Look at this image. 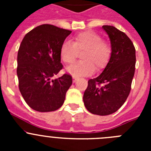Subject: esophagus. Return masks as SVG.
<instances>
[{"instance_id":"obj_1","label":"esophagus","mask_w":151,"mask_h":151,"mask_svg":"<svg viewBox=\"0 0 151 151\" xmlns=\"http://www.w3.org/2000/svg\"><path fill=\"white\" fill-rule=\"evenodd\" d=\"M76 81H77V79H76V78H75V77H73V82H74V83H75V82H76Z\"/></svg>"}]
</instances>
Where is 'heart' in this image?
<instances>
[{"label": "heart", "instance_id": "obj_1", "mask_svg": "<svg viewBox=\"0 0 151 151\" xmlns=\"http://www.w3.org/2000/svg\"><path fill=\"white\" fill-rule=\"evenodd\" d=\"M82 62L69 66L66 71L73 77L89 76L94 72L106 66L111 55L110 45L93 32H83L73 37L71 41H65L60 47V56L65 63L71 64L76 60L78 53H82Z\"/></svg>", "mask_w": 151, "mask_h": 151}]
</instances>
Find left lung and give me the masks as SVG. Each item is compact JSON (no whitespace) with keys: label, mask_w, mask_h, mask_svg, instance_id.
Here are the masks:
<instances>
[{"label":"left lung","mask_w":151,"mask_h":151,"mask_svg":"<svg viewBox=\"0 0 151 151\" xmlns=\"http://www.w3.org/2000/svg\"><path fill=\"white\" fill-rule=\"evenodd\" d=\"M111 44V55L99 76L88 80L83 101L90 113L110 115L123 105L131 91L135 70V48L124 32L114 26H103Z\"/></svg>","instance_id":"8db88e82"}]
</instances>
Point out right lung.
Wrapping results in <instances>:
<instances>
[{
  "label": "right lung",
  "instance_id": "1",
  "mask_svg": "<svg viewBox=\"0 0 151 151\" xmlns=\"http://www.w3.org/2000/svg\"><path fill=\"white\" fill-rule=\"evenodd\" d=\"M72 31L44 24L22 39L17 55L19 88L25 101L38 112H51L63 104L73 83L70 75L52 79L63 69L60 47Z\"/></svg>",
  "mask_w": 151,
  "mask_h": 151
}]
</instances>
